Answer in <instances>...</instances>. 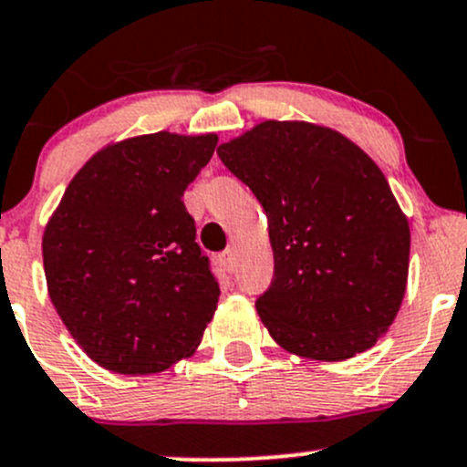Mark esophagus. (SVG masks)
I'll return each instance as SVG.
<instances>
[{
  "label": "esophagus",
  "instance_id": "34e87169",
  "mask_svg": "<svg viewBox=\"0 0 467 467\" xmlns=\"http://www.w3.org/2000/svg\"><path fill=\"white\" fill-rule=\"evenodd\" d=\"M218 260H220V265L227 269V272H235V252L234 249H227V252L220 254Z\"/></svg>",
  "mask_w": 467,
  "mask_h": 467
}]
</instances>
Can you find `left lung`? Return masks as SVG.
<instances>
[{
	"label": "left lung",
	"instance_id": "obj_1",
	"mask_svg": "<svg viewBox=\"0 0 467 467\" xmlns=\"http://www.w3.org/2000/svg\"><path fill=\"white\" fill-rule=\"evenodd\" d=\"M218 155L267 213L274 280L255 309L275 343L314 360L372 348L410 269L408 218L374 160L332 129L278 119Z\"/></svg>",
	"mask_w": 467,
	"mask_h": 467
}]
</instances>
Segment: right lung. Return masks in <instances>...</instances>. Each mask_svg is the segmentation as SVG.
<instances>
[{
	"mask_svg": "<svg viewBox=\"0 0 467 467\" xmlns=\"http://www.w3.org/2000/svg\"><path fill=\"white\" fill-rule=\"evenodd\" d=\"M218 135L169 131L104 147L75 173L42 238L48 296L75 343L115 374L164 372L195 352L218 280L184 189Z\"/></svg>",
	"mask_w": 467,
	"mask_h": 467,
	"instance_id": "1",
	"label": "right lung"
}]
</instances>
